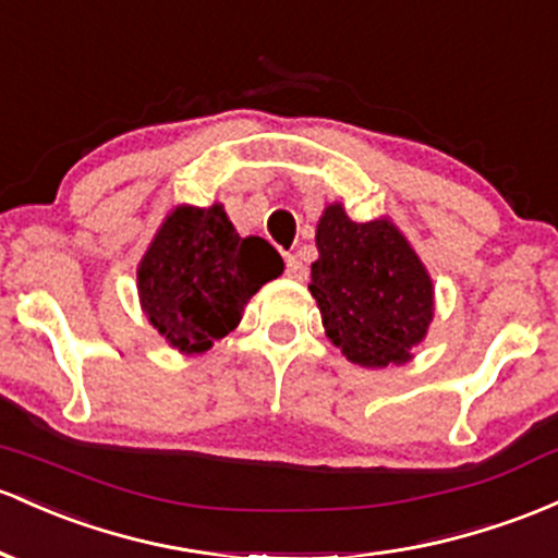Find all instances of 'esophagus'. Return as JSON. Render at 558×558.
Instances as JSON below:
<instances>
[{
	"label": "esophagus",
	"instance_id": "obj_1",
	"mask_svg": "<svg viewBox=\"0 0 558 558\" xmlns=\"http://www.w3.org/2000/svg\"><path fill=\"white\" fill-rule=\"evenodd\" d=\"M286 275H289V278H293V280L307 278V267L302 265V259H299L296 254L286 256Z\"/></svg>",
	"mask_w": 558,
	"mask_h": 558
}]
</instances>
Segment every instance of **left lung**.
Listing matches in <instances>:
<instances>
[{"mask_svg": "<svg viewBox=\"0 0 558 558\" xmlns=\"http://www.w3.org/2000/svg\"><path fill=\"white\" fill-rule=\"evenodd\" d=\"M315 241L310 291L328 339L365 368L408 363L434 317V289L402 232L389 219L352 222L333 204Z\"/></svg>", "mask_w": 558, "mask_h": 558, "instance_id": "left-lung-1", "label": "left lung"}]
</instances>
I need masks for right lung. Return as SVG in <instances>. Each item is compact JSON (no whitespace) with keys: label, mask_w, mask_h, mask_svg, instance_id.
<instances>
[{"label":"right lung","mask_w":558,"mask_h":558,"mask_svg":"<svg viewBox=\"0 0 558 558\" xmlns=\"http://www.w3.org/2000/svg\"><path fill=\"white\" fill-rule=\"evenodd\" d=\"M283 272L265 238H241L222 206L171 211L137 269L145 315L182 352H206L241 323L243 304Z\"/></svg>","instance_id":"add662e5"}]
</instances>
